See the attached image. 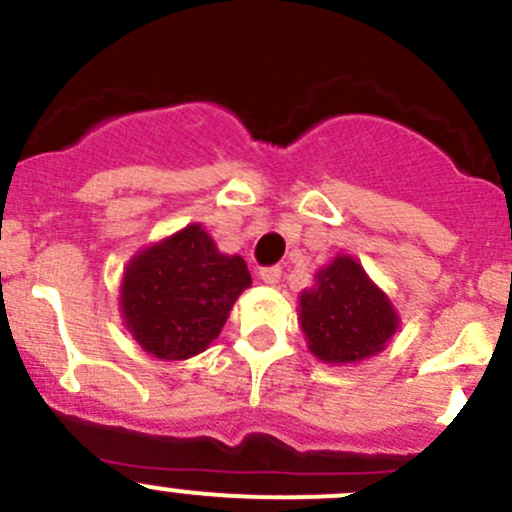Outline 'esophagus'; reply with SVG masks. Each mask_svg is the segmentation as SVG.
I'll use <instances>...</instances> for the list:
<instances>
[{"label":"esophagus","mask_w":512,"mask_h":512,"mask_svg":"<svg viewBox=\"0 0 512 512\" xmlns=\"http://www.w3.org/2000/svg\"><path fill=\"white\" fill-rule=\"evenodd\" d=\"M282 277V270L280 267H262L260 270V280L265 282V285H277Z\"/></svg>","instance_id":"1"}]
</instances>
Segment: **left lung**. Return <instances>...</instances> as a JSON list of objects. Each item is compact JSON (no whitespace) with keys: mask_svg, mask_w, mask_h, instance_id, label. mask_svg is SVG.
Here are the masks:
<instances>
[{"mask_svg":"<svg viewBox=\"0 0 512 512\" xmlns=\"http://www.w3.org/2000/svg\"><path fill=\"white\" fill-rule=\"evenodd\" d=\"M297 300L307 350L325 365H355L377 355L400 327L390 297L350 255H337L320 267L315 285L302 290Z\"/></svg>","mask_w":512,"mask_h":512,"instance_id":"8db88e82","label":"left lung"}]
</instances>
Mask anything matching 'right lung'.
Listing matches in <instances>:
<instances>
[{"label": "right lung", "instance_id": "add662e5", "mask_svg": "<svg viewBox=\"0 0 512 512\" xmlns=\"http://www.w3.org/2000/svg\"><path fill=\"white\" fill-rule=\"evenodd\" d=\"M250 285L247 262L217 250L210 232L192 222L127 262L119 312L147 355L187 360L217 340L232 305Z\"/></svg>", "mask_w": 512, "mask_h": 512}]
</instances>
